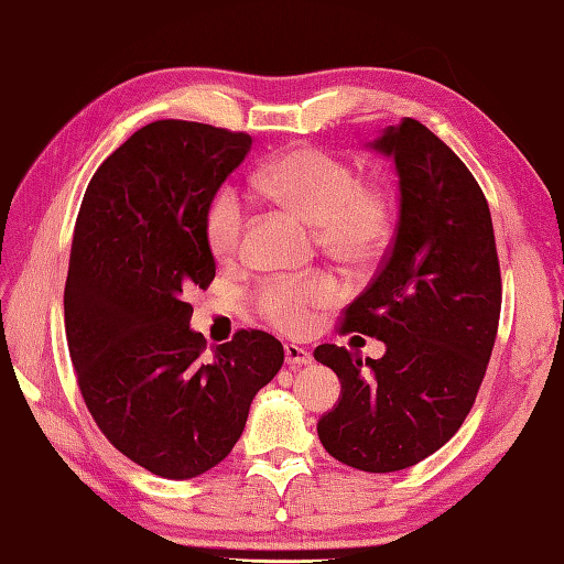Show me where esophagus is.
I'll return each mask as SVG.
<instances>
[{"mask_svg":"<svg viewBox=\"0 0 564 564\" xmlns=\"http://www.w3.org/2000/svg\"><path fill=\"white\" fill-rule=\"evenodd\" d=\"M284 358H286V365L290 367H302V365H312V352H308L306 348H299L294 346V343H286L284 346Z\"/></svg>","mask_w":564,"mask_h":564,"instance_id":"34e87169","label":"esophagus"}]
</instances>
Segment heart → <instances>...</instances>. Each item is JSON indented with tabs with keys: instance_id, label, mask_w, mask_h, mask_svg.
Instances as JSON below:
<instances>
[{
	"instance_id": "obj_1",
	"label": "heart",
	"mask_w": 564,
	"mask_h": 564,
	"mask_svg": "<svg viewBox=\"0 0 564 564\" xmlns=\"http://www.w3.org/2000/svg\"><path fill=\"white\" fill-rule=\"evenodd\" d=\"M258 192L272 204L314 226L318 248L348 265H370L394 231V194L387 182L358 177L346 160L316 145H294L262 165ZM246 209L231 187L218 189L204 212V240L218 262L240 256ZM340 282L330 272L306 278H272L260 284L256 306L274 328L302 333L314 308L336 304Z\"/></svg>"
}]
</instances>
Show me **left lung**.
I'll return each mask as SVG.
<instances>
[{"label":"left lung","mask_w":564,"mask_h":564,"mask_svg":"<svg viewBox=\"0 0 564 564\" xmlns=\"http://www.w3.org/2000/svg\"><path fill=\"white\" fill-rule=\"evenodd\" d=\"M394 158L399 226L338 333L384 340L379 360L324 343L340 379L318 421L328 455L362 473L421 463L463 426L485 379L501 314V270L485 192L438 135L404 119L372 143Z\"/></svg>","instance_id":"obj_1"}]
</instances>
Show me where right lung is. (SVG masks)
Segmentation results:
<instances>
[{
	"mask_svg": "<svg viewBox=\"0 0 564 564\" xmlns=\"http://www.w3.org/2000/svg\"><path fill=\"white\" fill-rule=\"evenodd\" d=\"M250 145L246 131L148 123L99 165L75 221L63 302L77 387L107 441L158 477L221 463L284 362L265 330L209 355L189 328L187 294L216 278L204 212Z\"/></svg>",
	"mask_w": 564,
	"mask_h": 564,
	"instance_id": "right-lung-1",
	"label": "right lung"
}]
</instances>
